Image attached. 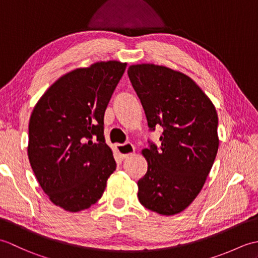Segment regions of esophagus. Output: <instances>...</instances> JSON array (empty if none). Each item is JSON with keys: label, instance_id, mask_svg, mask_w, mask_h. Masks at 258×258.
I'll return each mask as SVG.
<instances>
[{"label": "esophagus", "instance_id": "34e87169", "mask_svg": "<svg viewBox=\"0 0 258 258\" xmlns=\"http://www.w3.org/2000/svg\"><path fill=\"white\" fill-rule=\"evenodd\" d=\"M116 149V152L118 153V155L122 158H126L131 155H133L135 153V147L133 146V144L131 143H126V144H117L115 146Z\"/></svg>", "mask_w": 258, "mask_h": 258}]
</instances>
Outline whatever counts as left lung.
Segmentation results:
<instances>
[{
	"label": "left lung",
	"mask_w": 258,
	"mask_h": 258,
	"mask_svg": "<svg viewBox=\"0 0 258 258\" xmlns=\"http://www.w3.org/2000/svg\"><path fill=\"white\" fill-rule=\"evenodd\" d=\"M128 78L151 130L164 128L161 145L142 154L147 172L139 182V200L147 210L171 216L200 194L220 145L214 104L189 76L163 65L133 64Z\"/></svg>",
	"instance_id": "8db88e82"
}]
</instances>
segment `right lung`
<instances>
[{
  "instance_id": "right-lung-1",
  "label": "right lung",
  "mask_w": 258,
  "mask_h": 258,
  "mask_svg": "<svg viewBox=\"0 0 258 258\" xmlns=\"http://www.w3.org/2000/svg\"><path fill=\"white\" fill-rule=\"evenodd\" d=\"M126 63L96 62L62 75L35 104L27 155L54 205L72 213L101 199L116 169L104 140V113Z\"/></svg>"
}]
</instances>
